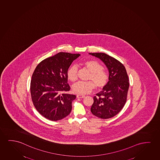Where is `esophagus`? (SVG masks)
<instances>
[{"label": "esophagus", "instance_id": "obj_1", "mask_svg": "<svg viewBox=\"0 0 160 160\" xmlns=\"http://www.w3.org/2000/svg\"><path fill=\"white\" fill-rule=\"evenodd\" d=\"M77 97L78 98H83L85 97V96L81 95V94H77Z\"/></svg>", "mask_w": 160, "mask_h": 160}]
</instances>
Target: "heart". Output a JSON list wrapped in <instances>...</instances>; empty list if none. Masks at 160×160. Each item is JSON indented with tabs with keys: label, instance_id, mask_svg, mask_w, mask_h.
<instances>
[{
	"label": "heart",
	"instance_id": "heart-1",
	"mask_svg": "<svg viewBox=\"0 0 160 160\" xmlns=\"http://www.w3.org/2000/svg\"><path fill=\"white\" fill-rule=\"evenodd\" d=\"M85 66L90 73L88 80L90 81H79L75 83L72 89L75 93L79 94H85L92 92L96 88L101 90L105 88L109 81V75L103 69V66L98 62L89 60L84 62ZM78 68L75 65L70 66L67 71V77L70 81L75 82L78 79Z\"/></svg>",
	"mask_w": 160,
	"mask_h": 160
}]
</instances>
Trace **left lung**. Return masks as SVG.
Here are the masks:
<instances>
[{
    "label": "left lung",
    "instance_id": "obj_1",
    "mask_svg": "<svg viewBox=\"0 0 160 160\" xmlns=\"http://www.w3.org/2000/svg\"><path fill=\"white\" fill-rule=\"evenodd\" d=\"M90 54L101 59L109 72L107 85L93 97L91 112L99 118H111L120 112L127 101L129 85L127 72L120 62L104 53Z\"/></svg>",
    "mask_w": 160,
    "mask_h": 160
}]
</instances>
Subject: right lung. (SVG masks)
<instances>
[{
  "instance_id": "1",
  "label": "right lung",
  "mask_w": 160,
  "mask_h": 160,
  "mask_svg": "<svg viewBox=\"0 0 160 160\" xmlns=\"http://www.w3.org/2000/svg\"><path fill=\"white\" fill-rule=\"evenodd\" d=\"M79 53L59 52L42 60L36 67L31 81L32 100L38 112L49 120L68 116L76 98L67 92L70 89L67 71Z\"/></svg>"
}]
</instances>
